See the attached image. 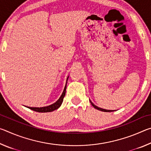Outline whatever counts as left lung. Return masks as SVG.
Masks as SVG:
<instances>
[{
	"label": "left lung",
	"instance_id": "8db88e82",
	"mask_svg": "<svg viewBox=\"0 0 151 151\" xmlns=\"http://www.w3.org/2000/svg\"><path fill=\"white\" fill-rule=\"evenodd\" d=\"M90 102H91V104H92V105H93V106L94 107V109H97V110H99V111H103V112H113L114 111H111V110H106V109H101V108H99V107H98V106H96V105H94V104L92 103V102L90 101ZM114 111H115V110H114Z\"/></svg>",
	"mask_w": 151,
	"mask_h": 151
}]
</instances>
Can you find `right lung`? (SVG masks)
I'll list each match as a JSON object with an SVG mask.
<instances>
[{
    "label": "right lung",
    "mask_w": 151,
    "mask_h": 151,
    "mask_svg": "<svg viewBox=\"0 0 151 151\" xmlns=\"http://www.w3.org/2000/svg\"><path fill=\"white\" fill-rule=\"evenodd\" d=\"M68 78V76L67 78V80ZM66 83H67V81H66ZM66 83L65 85V87L64 88V91L63 92L62 94L60 96V98L58 99V100L57 101V102H55V103H53L52 104H50L49 106H44V107H30V106H27V108H29L30 109L32 110V111H36V112H52L55 110L58 109L59 107L60 106L61 104H62L63 101V99L65 96V93H66Z\"/></svg>",
    "instance_id": "add662e5"
}]
</instances>
